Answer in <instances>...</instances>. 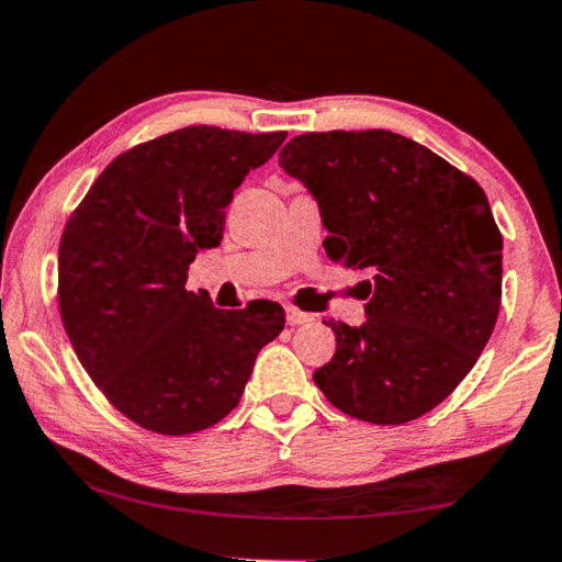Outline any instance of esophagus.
Wrapping results in <instances>:
<instances>
[{"label":"esophagus","instance_id":"obj_1","mask_svg":"<svg viewBox=\"0 0 562 562\" xmlns=\"http://www.w3.org/2000/svg\"><path fill=\"white\" fill-rule=\"evenodd\" d=\"M305 323H313V315L302 313V310H297V307H288V325L297 327V325H305Z\"/></svg>","mask_w":562,"mask_h":562}]
</instances>
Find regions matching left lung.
Listing matches in <instances>:
<instances>
[{
	"label": "left lung",
	"instance_id": "8db88e82",
	"mask_svg": "<svg viewBox=\"0 0 562 562\" xmlns=\"http://www.w3.org/2000/svg\"><path fill=\"white\" fill-rule=\"evenodd\" d=\"M327 229L325 252L370 267L364 323L329 319L333 360L315 370L345 415L403 425L473 370L503 297V235L473 177L387 130L307 132L280 149Z\"/></svg>",
	"mask_w": 562,
	"mask_h": 562
}]
</instances>
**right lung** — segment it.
Listing matches in <instances>:
<instances>
[{"label": "right lung", "mask_w": 562, "mask_h": 562, "mask_svg": "<svg viewBox=\"0 0 562 562\" xmlns=\"http://www.w3.org/2000/svg\"><path fill=\"white\" fill-rule=\"evenodd\" d=\"M288 132L194 124L122 153L89 187L59 243V313L87 375L132 423L187 435L235 409L284 310H217L187 270L220 245L249 169Z\"/></svg>", "instance_id": "obj_1"}]
</instances>
